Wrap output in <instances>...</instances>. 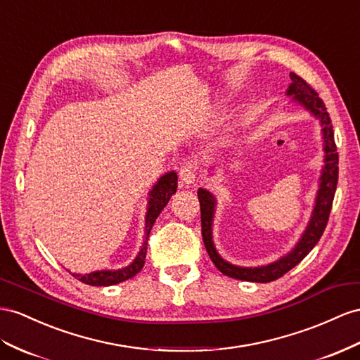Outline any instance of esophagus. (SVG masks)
Listing matches in <instances>:
<instances>
[{"label": "esophagus", "instance_id": "obj_1", "mask_svg": "<svg viewBox=\"0 0 360 360\" xmlns=\"http://www.w3.org/2000/svg\"><path fill=\"white\" fill-rule=\"evenodd\" d=\"M179 178H181L184 187H186V188H190V187L195 186V184L198 182L195 165H193L191 162L184 164L181 170H179Z\"/></svg>", "mask_w": 360, "mask_h": 360}]
</instances>
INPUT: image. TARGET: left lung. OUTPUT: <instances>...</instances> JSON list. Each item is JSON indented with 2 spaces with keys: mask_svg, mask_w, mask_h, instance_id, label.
<instances>
[{
  "mask_svg": "<svg viewBox=\"0 0 360 360\" xmlns=\"http://www.w3.org/2000/svg\"><path fill=\"white\" fill-rule=\"evenodd\" d=\"M289 76L292 84L289 85L288 91H285V96L290 97L292 103L300 105L302 109H306L311 117H315L318 120L322 135V150H324V165H322L321 169L315 205H313L309 224L302 231L301 237L298 238L297 245H295L288 254L280 257L278 260H275L269 264L254 266V268H251V266H237L226 262L224 257L217 252L213 240V222L217 200L213 193H210L208 190H198V198L200 204L202 238H204L207 252L211 262L214 263V266L220 272L236 280L251 283H269L280 278L285 272H289L292 268H295V266H297L319 242V238L322 233H324L328 222L331 204H333L335 191L338 186L339 160L331 120L328 117L324 101L319 98L315 89H311L306 82L300 76L295 75V72H290ZM214 167H211V170H214Z\"/></svg>",
  "mask_w": 360,
  "mask_h": 360,
  "instance_id": "8db88e82",
  "label": "left lung"
}]
</instances>
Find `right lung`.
Wrapping results in <instances>:
<instances>
[{
  "mask_svg": "<svg viewBox=\"0 0 360 360\" xmlns=\"http://www.w3.org/2000/svg\"><path fill=\"white\" fill-rule=\"evenodd\" d=\"M178 188V174L176 172H167L155 182V186L149 191V198H147V211L144 217V238L143 245L138 251L136 257L122 269H101L94 271L89 274H72V276L82 283L89 285H112L122 281L132 278L138 272L143 269L146 263V254H147V240H149L150 229L155 224L156 217L161 214L164 207L169 204L170 198L176 193Z\"/></svg>",
  "mask_w": 360,
  "mask_h": 360,
  "instance_id": "right-lung-1",
  "label": "right lung"
}]
</instances>
